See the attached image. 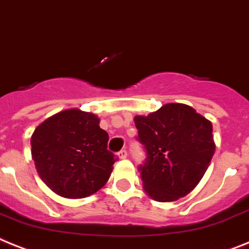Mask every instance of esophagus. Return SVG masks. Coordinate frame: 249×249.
<instances>
[{
  "mask_svg": "<svg viewBox=\"0 0 249 249\" xmlns=\"http://www.w3.org/2000/svg\"><path fill=\"white\" fill-rule=\"evenodd\" d=\"M118 157L120 158V160H125V158L128 157V152H126V149L120 150V152L118 153Z\"/></svg>",
  "mask_w": 249,
  "mask_h": 249,
  "instance_id": "esophagus-1",
  "label": "esophagus"
}]
</instances>
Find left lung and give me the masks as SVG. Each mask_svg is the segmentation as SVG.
<instances>
[{
    "label": "left lung",
    "instance_id": "left-lung-1",
    "mask_svg": "<svg viewBox=\"0 0 249 249\" xmlns=\"http://www.w3.org/2000/svg\"><path fill=\"white\" fill-rule=\"evenodd\" d=\"M147 160L139 167L150 199L176 201L195 189L205 175L215 143L212 121L185 104H166L134 118Z\"/></svg>",
    "mask_w": 249,
    "mask_h": 249
}]
</instances>
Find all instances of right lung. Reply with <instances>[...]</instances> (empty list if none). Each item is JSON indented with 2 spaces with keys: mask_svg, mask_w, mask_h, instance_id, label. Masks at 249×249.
I'll list each match as a JSON object with an SVG mask.
<instances>
[{
  "mask_svg": "<svg viewBox=\"0 0 249 249\" xmlns=\"http://www.w3.org/2000/svg\"><path fill=\"white\" fill-rule=\"evenodd\" d=\"M92 112L68 108L44 120L31 135L37 175L53 192L82 199L105 186L115 163L108 134Z\"/></svg>",
  "mask_w": 249,
  "mask_h": 249,
  "instance_id": "1",
  "label": "right lung"
}]
</instances>
